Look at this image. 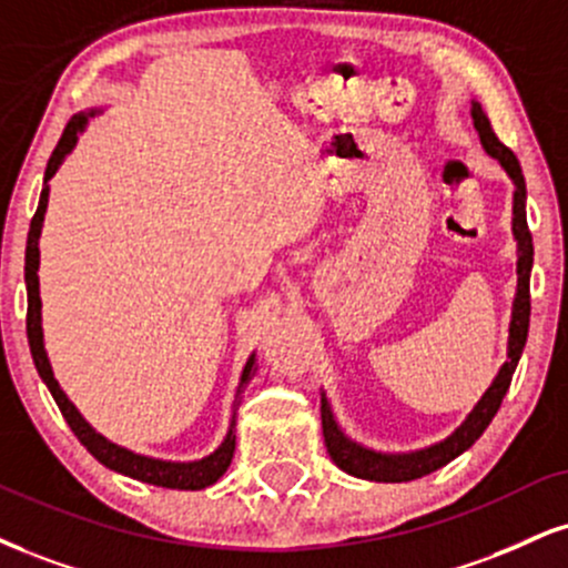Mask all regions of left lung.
<instances>
[{
	"instance_id": "obj_1",
	"label": "left lung",
	"mask_w": 568,
	"mask_h": 568,
	"mask_svg": "<svg viewBox=\"0 0 568 568\" xmlns=\"http://www.w3.org/2000/svg\"><path fill=\"white\" fill-rule=\"evenodd\" d=\"M470 119H474L476 132H479L481 148L487 150L500 166L505 174L514 182V230L516 241V296H514V310H510V327H508V357H505L503 367L497 371L495 381H491L487 392L481 394V399L476 402L474 409L466 415V420L455 428L447 439L428 444L423 449H413V453H378V449L365 447V444L354 442L349 434L341 428V423L333 413L331 399L323 392V405H320V415H323V436L325 447L331 453V460L344 470V474L357 476L365 481H384V484H402V481H415L420 476L434 474L453 463L455 457H460L466 449L474 447V442L487 432L491 418L500 409L503 396L508 394L510 378H514L518 359H521L526 333H529V275H531V262H535V245H531L529 227H526V182L518 166V159L514 150H508L497 140V134L491 132V124L487 113L481 111L479 102H470Z\"/></svg>"
}]
</instances>
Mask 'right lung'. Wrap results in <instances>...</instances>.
Listing matches in <instances>:
<instances>
[{"mask_svg": "<svg viewBox=\"0 0 568 568\" xmlns=\"http://www.w3.org/2000/svg\"><path fill=\"white\" fill-rule=\"evenodd\" d=\"M102 113L100 108H89V111H81L68 121L63 136H60L58 148L52 150V159L47 163L44 172V187L42 195H39V206L37 214L31 219V230H29V243H26V293H29V317H26V333H29V346H31V357L33 365H37L39 375L50 388L52 399L58 402L60 413L71 432L79 436V442L92 453L105 468L115 470V474H124L129 479L153 484V487H166V489H187V491H197L206 489L211 484H216L224 476V470L230 468L232 455H235V418H237V407H241V394L243 388L251 384L258 371L256 362V352H251V357L245 359L241 381H237L235 388V402H232V415H230V426L227 434L214 453H209L201 460H161V457H150V455H140L132 453V449L121 447L111 439H105L100 432H94L89 426L84 415L79 413V407L68 399V394L60 388L58 378H54L50 357H47L44 349V331H42V298H39V237H42V227H44V214H47V203H50V180L58 174V169L63 166V161L68 159L73 148H77L79 134L84 132L89 119Z\"/></svg>", "mask_w": 568, "mask_h": 568, "instance_id": "1", "label": "right lung"}]
</instances>
